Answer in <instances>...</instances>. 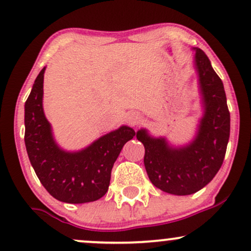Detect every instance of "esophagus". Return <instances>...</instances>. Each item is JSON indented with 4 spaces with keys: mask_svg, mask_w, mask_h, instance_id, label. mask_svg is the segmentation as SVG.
Returning a JSON list of instances; mask_svg holds the SVG:
<instances>
[{
    "mask_svg": "<svg viewBox=\"0 0 251 251\" xmlns=\"http://www.w3.org/2000/svg\"><path fill=\"white\" fill-rule=\"evenodd\" d=\"M139 120H140V117H139V114H137V113H129L126 116V123L131 126L138 125Z\"/></svg>",
    "mask_w": 251,
    "mask_h": 251,
    "instance_id": "1",
    "label": "esophagus"
}]
</instances>
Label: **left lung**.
<instances>
[{"mask_svg": "<svg viewBox=\"0 0 251 251\" xmlns=\"http://www.w3.org/2000/svg\"><path fill=\"white\" fill-rule=\"evenodd\" d=\"M201 116L188 143L174 144L140 128L137 139L145 148L144 165L155 188L171 195L186 196L200 191L214 179L223 164L230 135V113L224 86L209 57L194 47Z\"/></svg>", "mask_w": 251, "mask_h": 251, "instance_id": "8db88e82", "label": "left lung"}]
</instances>
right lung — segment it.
<instances>
[{"instance_id": "obj_1", "label": "right lung", "mask_w": 251, "mask_h": 251, "mask_svg": "<svg viewBox=\"0 0 251 251\" xmlns=\"http://www.w3.org/2000/svg\"><path fill=\"white\" fill-rule=\"evenodd\" d=\"M40 72L25 103V144L34 171L45 189L57 201L82 204L107 192L111 171L123 146L135 135L122 125L77 151L56 143L43 111V76Z\"/></svg>"}]
</instances>
